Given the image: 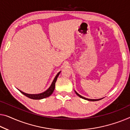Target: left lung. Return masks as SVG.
Listing matches in <instances>:
<instances>
[{"instance_id":"1","label":"left lung","mask_w":130,"mask_h":130,"mask_svg":"<svg viewBox=\"0 0 130 130\" xmlns=\"http://www.w3.org/2000/svg\"><path fill=\"white\" fill-rule=\"evenodd\" d=\"M75 93H76V94H77V95L79 97H80V98L84 99H85V100H89V101H92V102H94V101H98V100H101V99H103V98H102V99H88V98H84V97H83V96H82L81 95H80V94L77 93L75 90Z\"/></svg>"}]
</instances>
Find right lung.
I'll use <instances>...</instances> for the list:
<instances>
[{
	"mask_svg": "<svg viewBox=\"0 0 130 130\" xmlns=\"http://www.w3.org/2000/svg\"><path fill=\"white\" fill-rule=\"evenodd\" d=\"M61 71L57 73V75H56V76L55 77V78L52 82V84L51 85V86H50V88L48 89L47 90H45V92L41 93H39V94H28V93H26L22 92L20 90H19L20 92L22 93V94H24L27 97H28V98L31 99H34V100H40V99H44L46 98H48L50 96H51L53 93L54 92V89H55V82L57 81V79Z\"/></svg>",
	"mask_w": 130,
	"mask_h": 130,
	"instance_id": "obj_1",
	"label": "right lung"
}]
</instances>
